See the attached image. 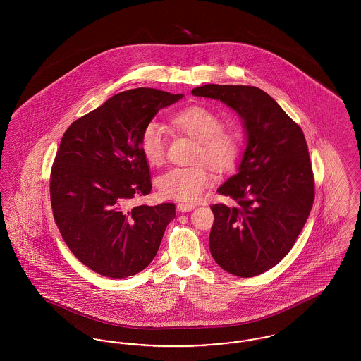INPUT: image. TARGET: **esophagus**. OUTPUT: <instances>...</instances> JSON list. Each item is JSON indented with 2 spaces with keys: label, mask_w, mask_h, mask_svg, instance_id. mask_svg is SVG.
I'll use <instances>...</instances> for the list:
<instances>
[{
  "label": "esophagus",
  "mask_w": 361,
  "mask_h": 361,
  "mask_svg": "<svg viewBox=\"0 0 361 361\" xmlns=\"http://www.w3.org/2000/svg\"><path fill=\"white\" fill-rule=\"evenodd\" d=\"M195 207L196 206L193 203H178L177 209L181 212H188V211H192Z\"/></svg>",
  "instance_id": "1"
}]
</instances>
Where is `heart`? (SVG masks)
I'll list each match as a JSON object with an SVG mask.
<instances>
[{
  "mask_svg": "<svg viewBox=\"0 0 361 361\" xmlns=\"http://www.w3.org/2000/svg\"><path fill=\"white\" fill-rule=\"evenodd\" d=\"M173 128L197 140L195 162H207L215 171L226 172L234 168L240 152L237 131L224 127L218 114L204 105H190L171 116ZM139 147L146 162L159 166L168 150L166 128L158 121H149L139 139ZM214 173L206 164L174 166L157 178V188L166 199L197 202L203 192L214 184Z\"/></svg>",
  "mask_w": 361,
  "mask_h": 361,
  "instance_id": "1",
  "label": "heart"
}]
</instances>
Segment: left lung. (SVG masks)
<instances>
[{"label": "left lung", "mask_w": 361, "mask_h": 361, "mask_svg": "<svg viewBox=\"0 0 361 361\" xmlns=\"http://www.w3.org/2000/svg\"><path fill=\"white\" fill-rule=\"evenodd\" d=\"M192 94L221 100L245 121L247 147L240 171L218 188L233 203L211 206L209 250L231 275H261L288 255L314 203L306 137L256 86L208 84L192 89Z\"/></svg>", "instance_id": "left-lung-1"}]
</instances>
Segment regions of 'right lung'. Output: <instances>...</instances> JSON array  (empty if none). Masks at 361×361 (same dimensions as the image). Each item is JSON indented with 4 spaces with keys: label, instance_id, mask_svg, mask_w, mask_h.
Instances as JSON below:
<instances>
[{
    "label": "right lung",
    "instance_id": "right-lung-1",
    "mask_svg": "<svg viewBox=\"0 0 361 361\" xmlns=\"http://www.w3.org/2000/svg\"><path fill=\"white\" fill-rule=\"evenodd\" d=\"M183 94L137 87L73 121L50 176L55 224L71 253L99 275H137L155 257L176 216L173 203L130 208L153 188L139 139L155 114Z\"/></svg>",
    "mask_w": 361,
    "mask_h": 361
}]
</instances>
